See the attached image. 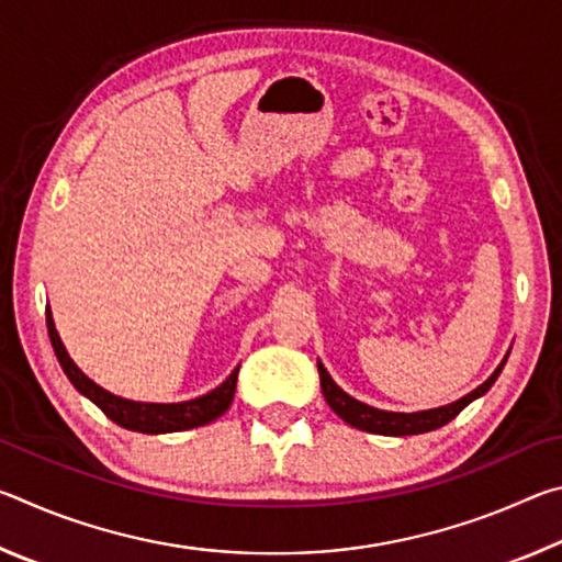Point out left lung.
I'll return each instance as SVG.
<instances>
[{"mask_svg": "<svg viewBox=\"0 0 562 562\" xmlns=\"http://www.w3.org/2000/svg\"><path fill=\"white\" fill-rule=\"evenodd\" d=\"M506 359L501 361V367L486 379V382H483L479 389H473L471 394H465L463 398H459V402H453L449 406L429 408V412H416V414H394V412H382V408L361 404V402H357V398H351L347 392H341V389L335 382H331V376L327 374V369L322 367L319 361H317V369H319L322 394H325L327 404L331 406V412L345 418L347 424L357 426V429L369 431V434L412 436V434L434 431V429H439V426L449 424L451 418L459 416L463 408L473 402V398H479L481 394H486L488 389L493 386V382H496V379H498L503 364H506Z\"/></svg>", "mask_w": 562, "mask_h": 562, "instance_id": "left-lung-1", "label": "left lung"}]
</instances>
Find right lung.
I'll return each mask as SVG.
<instances>
[{
    "instance_id": "add662e5",
    "label": "right lung",
    "mask_w": 562,
    "mask_h": 562,
    "mask_svg": "<svg viewBox=\"0 0 562 562\" xmlns=\"http://www.w3.org/2000/svg\"><path fill=\"white\" fill-rule=\"evenodd\" d=\"M46 329H49L54 355H56V359H59L64 374L69 376V382L79 389L83 396H89L91 402L111 418V422L123 426V429L140 431V434H166V431L195 429V426L215 422V418L223 416L227 412V406L233 404L235 386H237V372H240V367H237L221 386L213 389L211 394L190 398V402H180V404L128 402V398L113 396L106 392V389L93 384L91 379L74 364L71 357L66 355L59 335H56V327H54L49 310H46Z\"/></svg>"
}]
</instances>
